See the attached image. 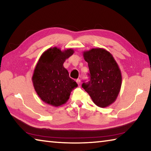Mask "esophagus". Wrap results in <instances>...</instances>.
<instances>
[{
    "mask_svg": "<svg viewBox=\"0 0 151 151\" xmlns=\"http://www.w3.org/2000/svg\"><path fill=\"white\" fill-rule=\"evenodd\" d=\"M76 83H77V84L78 85V86H81V80H80V79L78 78L77 80H76Z\"/></svg>",
    "mask_w": 151,
    "mask_h": 151,
    "instance_id": "1",
    "label": "esophagus"
}]
</instances>
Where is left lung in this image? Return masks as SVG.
<instances>
[{
  "label": "left lung",
  "instance_id": "8db88e82",
  "mask_svg": "<svg viewBox=\"0 0 151 151\" xmlns=\"http://www.w3.org/2000/svg\"><path fill=\"white\" fill-rule=\"evenodd\" d=\"M90 71V81L83 88L96 106L104 108L114 103L121 91L122 74L113 56L103 48L83 51Z\"/></svg>",
  "mask_w": 151,
  "mask_h": 151
}]
</instances>
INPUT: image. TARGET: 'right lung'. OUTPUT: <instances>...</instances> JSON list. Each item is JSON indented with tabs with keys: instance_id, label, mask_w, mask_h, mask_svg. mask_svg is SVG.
I'll return each instance as SVG.
<instances>
[{
	"instance_id": "obj_1",
	"label": "right lung",
	"mask_w": 151,
	"mask_h": 151,
	"mask_svg": "<svg viewBox=\"0 0 151 151\" xmlns=\"http://www.w3.org/2000/svg\"><path fill=\"white\" fill-rule=\"evenodd\" d=\"M74 52L73 48L61 50L55 47L48 48L40 57L32 81L36 93L46 104L56 107L63 105L69 99L73 89L78 86L63 66Z\"/></svg>"
}]
</instances>
